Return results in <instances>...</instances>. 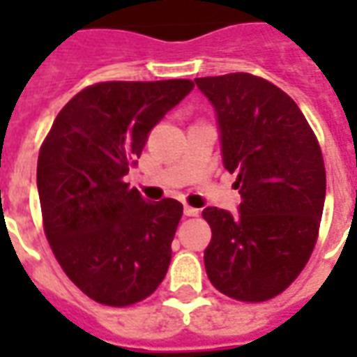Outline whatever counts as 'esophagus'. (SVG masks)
<instances>
[{
	"mask_svg": "<svg viewBox=\"0 0 357 357\" xmlns=\"http://www.w3.org/2000/svg\"><path fill=\"white\" fill-rule=\"evenodd\" d=\"M183 214H185V216H199V208H193V206H189V204H185V206H183Z\"/></svg>",
	"mask_w": 357,
	"mask_h": 357,
	"instance_id": "1",
	"label": "esophagus"
}]
</instances>
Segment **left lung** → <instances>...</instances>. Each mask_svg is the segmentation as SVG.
<instances>
[{"label":"left lung","instance_id":"obj_1","mask_svg":"<svg viewBox=\"0 0 357 357\" xmlns=\"http://www.w3.org/2000/svg\"><path fill=\"white\" fill-rule=\"evenodd\" d=\"M214 105L225 170L237 174L239 212L208 206L210 283L241 302L289 287L314 252L325 202L321 147L283 89L248 73L195 78Z\"/></svg>","mask_w":357,"mask_h":357}]
</instances>
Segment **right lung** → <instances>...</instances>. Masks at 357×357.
<instances>
[{"mask_svg": "<svg viewBox=\"0 0 357 357\" xmlns=\"http://www.w3.org/2000/svg\"><path fill=\"white\" fill-rule=\"evenodd\" d=\"M191 80L99 82L61 109L38 156L43 231L68 279L99 304H137L162 283L181 202L126 183L149 132Z\"/></svg>", "mask_w": 357, "mask_h": 357, "instance_id": "add662e5", "label": "right lung"}]
</instances>
